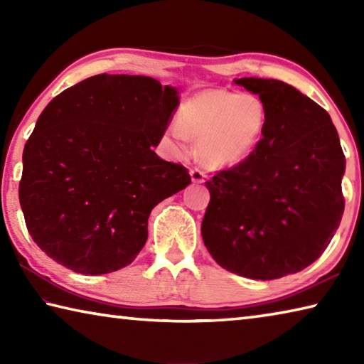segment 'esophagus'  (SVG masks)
Here are the masks:
<instances>
[{
	"label": "esophagus",
	"instance_id": "obj_1",
	"mask_svg": "<svg viewBox=\"0 0 364 364\" xmlns=\"http://www.w3.org/2000/svg\"><path fill=\"white\" fill-rule=\"evenodd\" d=\"M189 175H191V180H193V183H204V180H205V173L199 168H191Z\"/></svg>",
	"mask_w": 364,
	"mask_h": 364
}]
</instances>
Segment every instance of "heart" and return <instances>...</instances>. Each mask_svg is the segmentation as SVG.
<instances>
[{
    "instance_id": "obj_1",
    "label": "heart",
    "mask_w": 364,
    "mask_h": 364,
    "mask_svg": "<svg viewBox=\"0 0 364 364\" xmlns=\"http://www.w3.org/2000/svg\"><path fill=\"white\" fill-rule=\"evenodd\" d=\"M268 109L260 96L212 88L191 96L165 134L181 154L197 141L202 162L213 168L232 167L247 159L268 127Z\"/></svg>"
}]
</instances>
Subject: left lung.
Masks as SVG:
<instances>
[{"label": "left lung", "instance_id": "left-lung-1", "mask_svg": "<svg viewBox=\"0 0 364 364\" xmlns=\"http://www.w3.org/2000/svg\"><path fill=\"white\" fill-rule=\"evenodd\" d=\"M268 109L255 151L205 183L202 239L221 268L278 279L321 257L341 225L345 156L329 114L273 78H237Z\"/></svg>", "mask_w": 364, "mask_h": 364}]
</instances>
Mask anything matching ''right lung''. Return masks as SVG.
Instances as JSON below:
<instances>
[{
    "mask_svg": "<svg viewBox=\"0 0 364 364\" xmlns=\"http://www.w3.org/2000/svg\"><path fill=\"white\" fill-rule=\"evenodd\" d=\"M178 91L143 75H95L48 104L23 149L19 200L35 244L75 273L130 264L159 202L191 183L152 151Z\"/></svg>",
    "mask_w": 364,
    "mask_h": 364,
    "instance_id": "right-lung-1",
    "label": "right lung"
}]
</instances>
